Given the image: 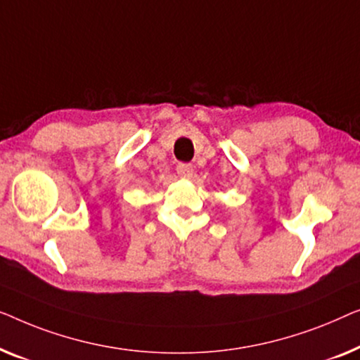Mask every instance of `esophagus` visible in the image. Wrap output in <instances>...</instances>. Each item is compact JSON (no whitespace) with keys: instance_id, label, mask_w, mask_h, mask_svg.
Masks as SVG:
<instances>
[{"instance_id":"1","label":"esophagus","mask_w":360,"mask_h":360,"mask_svg":"<svg viewBox=\"0 0 360 360\" xmlns=\"http://www.w3.org/2000/svg\"><path fill=\"white\" fill-rule=\"evenodd\" d=\"M176 171H178L181 178H191L192 173H194V168H192L191 163H179L176 166Z\"/></svg>"}]
</instances>
